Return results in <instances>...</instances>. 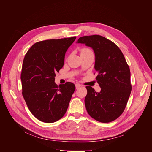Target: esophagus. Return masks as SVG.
I'll list each match as a JSON object with an SVG mask.
<instances>
[{
	"instance_id": "esophagus-1",
	"label": "esophagus",
	"mask_w": 152,
	"mask_h": 152,
	"mask_svg": "<svg viewBox=\"0 0 152 152\" xmlns=\"http://www.w3.org/2000/svg\"><path fill=\"white\" fill-rule=\"evenodd\" d=\"M75 86H76V89H77V88H79V87H80V86H81V85H80V84H79V83H76L75 84Z\"/></svg>"
}]
</instances>
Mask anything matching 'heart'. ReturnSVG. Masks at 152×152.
Returning a JSON list of instances; mask_svg holds the SVG:
<instances>
[{"mask_svg": "<svg viewBox=\"0 0 152 152\" xmlns=\"http://www.w3.org/2000/svg\"><path fill=\"white\" fill-rule=\"evenodd\" d=\"M90 51H91V50H90L88 48H83L81 50V52H90ZM80 52V53H81Z\"/></svg>", "mask_w": 152, "mask_h": 152, "instance_id": "1", "label": "heart"}]
</instances>
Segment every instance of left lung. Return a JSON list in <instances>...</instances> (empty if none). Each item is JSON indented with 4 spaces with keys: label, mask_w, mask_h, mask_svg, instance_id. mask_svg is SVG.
Wrapping results in <instances>:
<instances>
[{
    "label": "left lung",
    "mask_w": 152,
    "mask_h": 152,
    "mask_svg": "<svg viewBox=\"0 0 152 152\" xmlns=\"http://www.w3.org/2000/svg\"><path fill=\"white\" fill-rule=\"evenodd\" d=\"M76 42L93 49L96 79L101 88L97 93L91 86H86V110L98 121H113L123 113L132 90L131 72L124 56L115 43L100 35L83 36Z\"/></svg>",
    "instance_id": "left-lung-1"
}]
</instances>
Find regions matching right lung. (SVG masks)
<instances>
[{
  "label": "right lung",
  "instance_id": "obj_1",
  "mask_svg": "<svg viewBox=\"0 0 152 152\" xmlns=\"http://www.w3.org/2000/svg\"><path fill=\"white\" fill-rule=\"evenodd\" d=\"M76 38L39 41L25 55L21 74L22 94L29 111L42 122L59 120L69 107L75 85L67 82L58 86L55 77L62 68L66 52Z\"/></svg>",
  "mask_w": 152,
  "mask_h": 152
}]
</instances>
